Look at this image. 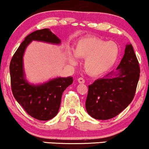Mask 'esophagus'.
Returning <instances> with one entry per match:
<instances>
[{
  "instance_id": "34e87169",
  "label": "esophagus",
  "mask_w": 149,
  "mask_h": 149,
  "mask_svg": "<svg viewBox=\"0 0 149 149\" xmlns=\"http://www.w3.org/2000/svg\"><path fill=\"white\" fill-rule=\"evenodd\" d=\"M78 83H85V80L83 79V78H78Z\"/></svg>"
}]
</instances>
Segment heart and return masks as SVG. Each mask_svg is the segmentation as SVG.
Returning a JSON list of instances; mask_svg holds the SVG:
<instances>
[{
  "instance_id": "obj_1",
  "label": "heart",
  "mask_w": 149,
  "mask_h": 149,
  "mask_svg": "<svg viewBox=\"0 0 149 149\" xmlns=\"http://www.w3.org/2000/svg\"><path fill=\"white\" fill-rule=\"evenodd\" d=\"M120 49L117 43L96 36L80 39L76 43L74 54L69 53L71 64H77L76 57L85 59L84 69L90 76L99 77L109 72L116 64Z\"/></svg>"
}]
</instances>
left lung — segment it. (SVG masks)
I'll return each mask as SVG.
<instances>
[{
    "label": "left lung",
    "mask_w": 149,
    "mask_h": 149,
    "mask_svg": "<svg viewBox=\"0 0 149 149\" xmlns=\"http://www.w3.org/2000/svg\"><path fill=\"white\" fill-rule=\"evenodd\" d=\"M140 69L132 44H127L116 71L99 78L88 86L87 112L97 120L114 118L128 107L134 98Z\"/></svg>",
    "instance_id": "left-lung-1"
}]
</instances>
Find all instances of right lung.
I'll use <instances>...</instances> for the list:
<instances>
[{"label": "right lung", "mask_w": 149, "mask_h": 149, "mask_svg": "<svg viewBox=\"0 0 149 149\" xmlns=\"http://www.w3.org/2000/svg\"><path fill=\"white\" fill-rule=\"evenodd\" d=\"M33 40L59 45L61 40L49 29L30 33L17 49L10 64L11 88L13 96L25 111L39 120H49L59 111L61 96L67 87L73 83V78H58L33 85L25 78L23 56L29 44Z\"/></svg>", "instance_id": "right-lung-1"}]
</instances>
